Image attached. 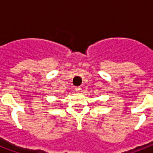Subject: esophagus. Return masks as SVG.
Returning <instances> with one entry per match:
<instances>
[{
    "mask_svg": "<svg viewBox=\"0 0 153 153\" xmlns=\"http://www.w3.org/2000/svg\"><path fill=\"white\" fill-rule=\"evenodd\" d=\"M75 89H76V91H80V90L81 89V88H80V87H76Z\"/></svg>",
    "mask_w": 153,
    "mask_h": 153,
    "instance_id": "obj_1",
    "label": "esophagus"
}]
</instances>
